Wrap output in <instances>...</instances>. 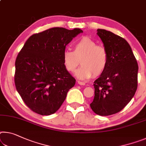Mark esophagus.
I'll list each match as a JSON object with an SVG mask.
<instances>
[{
  "instance_id": "obj_1",
  "label": "esophagus",
  "mask_w": 146,
  "mask_h": 146,
  "mask_svg": "<svg viewBox=\"0 0 146 146\" xmlns=\"http://www.w3.org/2000/svg\"><path fill=\"white\" fill-rule=\"evenodd\" d=\"M77 82H78V84H80V85H85V83L84 82H81V81H79V80H78V81H77Z\"/></svg>"
}]
</instances>
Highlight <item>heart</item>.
<instances>
[{
	"label": "heart",
	"mask_w": 146,
	"mask_h": 146,
	"mask_svg": "<svg viewBox=\"0 0 146 146\" xmlns=\"http://www.w3.org/2000/svg\"><path fill=\"white\" fill-rule=\"evenodd\" d=\"M74 50L65 49L62 59L65 68L73 72L80 63L82 66L75 72L80 79H88L102 74L108 64V54L106 48L88 37H83L73 44Z\"/></svg>",
	"instance_id": "1"
}]
</instances>
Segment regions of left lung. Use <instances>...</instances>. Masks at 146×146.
Listing matches in <instances>:
<instances>
[{
  "mask_svg": "<svg viewBox=\"0 0 146 146\" xmlns=\"http://www.w3.org/2000/svg\"><path fill=\"white\" fill-rule=\"evenodd\" d=\"M108 54L105 71L94 81L95 96L90 107L96 114L109 115L124 108L138 86V66L128 42L115 34L98 29Z\"/></svg>",
  "mask_w": 146,
  "mask_h": 146,
  "instance_id": "obj_1",
  "label": "left lung"
}]
</instances>
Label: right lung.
<instances>
[{
  "label": "right lung",
  "instance_id": "1",
  "mask_svg": "<svg viewBox=\"0 0 146 146\" xmlns=\"http://www.w3.org/2000/svg\"><path fill=\"white\" fill-rule=\"evenodd\" d=\"M80 29L55 27L28 39L16 58L14 81L23 102L37 114L59 109L76 80L65 68L62 54Z\"/></svg>",
  "mask_w": 146,
  "mask_h": 146
}]
</instances>
